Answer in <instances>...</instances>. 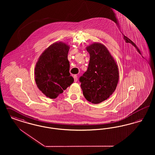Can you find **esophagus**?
Instances as JSON below:
<instances>
[{
  "instance_id": "obj_1",
  "label": "esophagus",
  "mask_w": 155,
  "mask_h": 155,
  "mask_svg": "<svg viewBox=\"0 0 155 155\" xmlns=\"http://www.w3.org/2000/svg\"><path fill=\"white\" fill-rule=\"evenodd\" d=\"M73 77H74V81H75V82H77V80H78L77 75H74V76H73Z\"/></svg>"
}]
</instances>
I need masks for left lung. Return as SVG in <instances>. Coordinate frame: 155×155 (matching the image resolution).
<instances>
[{"instance_id":"obj_1","label":"left lung","mask_w":155,"mask_h":155,"mask_svg":"<svg viewBox=\"0 0 155 155\" xmlns=\"http://www.w3.org/2000/svg\"><path fill=\"white\" fill-rule=\"evenodd\" d=\"M87 50L90 56L88 67L79 81L85 99L98 104L109 98L116 88L118 67L103 45L94 43L88 46Z\"/></svg>"}]
</instances>
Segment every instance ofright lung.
<instances>
[{
	"mask_svg": "<svg viewBox=\"0 0 155 155\" xmlns=\"http://www.w3.org/2000/svg\"><path fill=\"white\" fill-rule=\"evenodd\" d=\"M69 46L56 42L49 46L39 57L35 68L38 88L51 99H55L74 82L70 75L67 59Z\"/></svg>",
	"mask_w": 155,
	"mask_h": 155,
	"instance_id": "1",
	"label": "right lung"
}]
</instances>
